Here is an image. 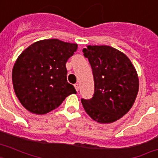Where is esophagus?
I'll use <instances>...</instances> for the list:
<instances>
[{"label": "esophagus", "mask_w": 158, "mask_h": 158, "mask_svg": "<svg viewBox=\"0 0 158 158\" xmlns=\"http://www.w3.org/2000/svg\"><path fill=\"white\" fill-rule=\"evenodd\" d=\"M74 88H75V89H76L77 92L79 91V84H74Z\"/></svg>", "instance_id": "1"}]
</instances>
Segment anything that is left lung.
I'll list each match as a JSON object with an SVG mask.
<instances>
[{
	"mask_svg": "<svg viewBox=\"0 0 158 158\" xmlns=\"http://www.w3.org/2000/svg\"><path fill=\"white\" fill-rule=\"evenodd\" d=\"M83 52L94 79V97L81 100L84 110L97 122H115L135 103L139 87L137 71L126 55L110 46L89 45Z\"/></svg>",
	"mask_w": 158,
	"mask_h": 158,
	"instance_id": "1",
	"label": "left lung"
}]
</instances>
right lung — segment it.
Returning a JSON list of instances; mask_svg holds the SVG:
<instances>
[{
  "instance_id": "1",
  "label": "right lung",
  "mask_w": 158,
  "mask_h": 158,
  "mask_svg": "<svg viewBox=\"0 0 158 158\" xmlns=\"http://www.w3.org/2000/svg\"><path fill=\"white\" fill-rule=\"evenodd\" d=\"M76 43L44 39L31 44L16 60L12 82L16 97L28 111L44 115L57 108L66 97L76 94L67 82V60Z\"/></svg>"
}]
</instances>
